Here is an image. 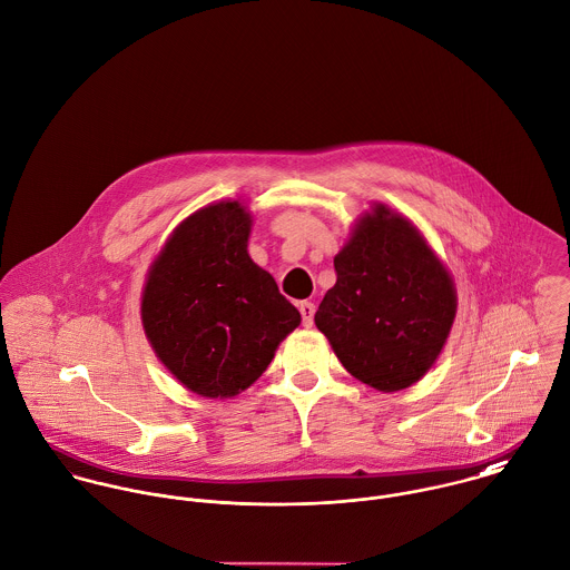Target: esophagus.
<instances>
[{
  "mask_svg": "<svg viewBox=\"0 0 570 570\" xmlns=\"http://www.w3.org/2000/svg\"><path fill=\"white\" fill-rule=\"evenodd\" d=\"M299 313H302V322H304V326L308 328V326H313V317H315V304H311V302H299Z\"/></svg>",
  "mask_w": 570,
  "mask_h": 570,
  "instance_id": "esophagus-1",
  "label": "esophagus"
}]
</instances>
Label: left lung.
I'll use <instances>...</instances> for the list:
<instances>
[{
	"label": "left lung",
	"instance_id": "1",
	"mask_svg": "<svg viewBox=\"0 0 570 570\" xmlns=\"http://www.w3.org/2000/svg\"><path fill=\"white\" fill-rule=\"evenodd\" d=\"M315 324L343 367L379 392L421 381L454 326V277L419 227L374 203L335 255Z\"/></svg>",
	"mask_w": 570,
	"mask_h": 570
}]
</instances>
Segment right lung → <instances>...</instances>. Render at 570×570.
<instances>
[{
	"instance_id": "add662e5",
	"label": "right lung",
	"mask_w": 570,
	"mask_h": 570,
	"mask_svg": "<svg viewBox=\"0 0 570 570\" xmlns=\"http://www.w3.org/2000/svg\"><path fill=\"white\" fill-rule=\"evenodd\" d=\"M250 227L244 203H212L171 230L145 277V337L160 363L205 399L250 387L302 324L273 275L250 259Z\"/></svg>"
}]
</instances>
